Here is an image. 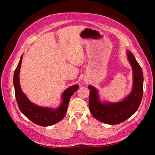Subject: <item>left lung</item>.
Masks as SVG:
<instances>
[{
  "label": "left lung",
  "mask_w": 155,
  "mask_h": 155,
  "mask_svg": "<svg viewBox=\"0 0 155 155\" xmlns=\"http://www.w3.org/2000/svg\"><path fill=\"white\" fill-rule=\"evenodd\" d=\"M127 58L133 70V88L130 94L118 103H104L99 100L96 89L88 86L90 89L88 106L92 115L103 123L116 125L129 118L138 109L143 96V76L141 67L133 53L127 51Z\"/></svg>",
  "instance_id": "obj_1"
}]
</instances>
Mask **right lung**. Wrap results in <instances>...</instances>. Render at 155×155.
<instances>
[{
  "mask_svg": "<svg viewBox=\"0 0 155 155\" xmlns=\"http://www.w3.org/2000/svg\"><path fill=\"white\" fill-rule=\"evenodd\" d=\"M22 59V56H21L13 76V85L15 87V98L20 110L32 122L41 126H50L59 122L63 119L66 114L70 97L78 90L79 86L76 85L70 87L63 92L62 95V104L56 109L41 107L33 104L26 97L25 94L22 92L20 86L19 72Z\"/></svg>",
  "mask_w": 155,
  "mask_h": 155,
  "instance_id": "1",
  "label": "right lung"
}]
</instances>
